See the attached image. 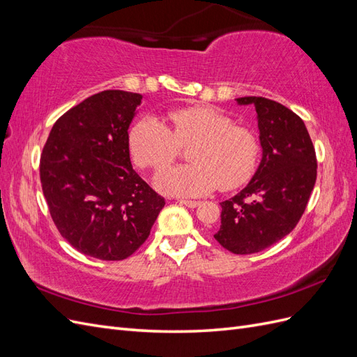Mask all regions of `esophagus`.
<instances>
[{"label":"esophagus","mask_w":357,"mask_h":357,"mask_svg":"<svg viewBox=\"0 0 357 357\" xmlns=\"http://www.w3.org/2000/svg\"><path fill=\"white\" fill-rule=\"evenodd\" d=\"M180 204H183V205H186V207H189V208H197L198 205L201 204L199 201H189V199H180Z\"/></svg>","instance_id":"obj_1"}]
</instances>
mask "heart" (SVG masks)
<instances>
[{
	"label": "heart",
	"mask_w": 357,
	"mask_h": 357,
	"mask_svg": "<svg viewBox=\"0 0 357 357\" xmlns=\"http://www.w3.org/2000/svg\"><path fill=\"white\" fill-rule=\"evenodd\" d=\"M169 128L155 116H143L129 132V149L139 167L162 169L177 156L178 144H193L190 165L162 171L158 190L171 197L195 198L215 188L231 190L255 174L261 142L250 128L234 121L213 105H193L167 114Z\"/></svg>",
	"instance_id": "heart-1"
}]
</instances>
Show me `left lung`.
Listing matches in <instances>:
<instances>
[{"mask_svg": "<svg viewBox=\"0 0 357 357\" xmlns=\"http://www.w3.org/2000/svg\"><path fill=\"white\" fill-rule=\"evenodd\" d=\"M235 101L255 107L262 159L247 186L220 202L214 238L235 255H250L295 228L316 185L317 160L304 121L287 107L262 96Z\"/></svg>", "mask_w": 357, "mask_h": 357, "instance_id": "obj_1", "label": "left lung"}]
</instances>
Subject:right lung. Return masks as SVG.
<instances>
[{
    "instance_id": "right-lung-1",
    "label": "right lung",
    "mask_w": 357,
    "mask_h": 357,
    "mask_svg": "<svg viewBox=\"0 0 357 357\" xmlns=\"http://www.w3.org/2000/svg\"><path fill=\"white\" fill-rule=\"evenodd\" d=\"M143 95L102 91L52 126L40 180L58 231L75 250L122 261L142 245L165 199L132 168L128 129Z\"/></svg>"
}]
</instances>
